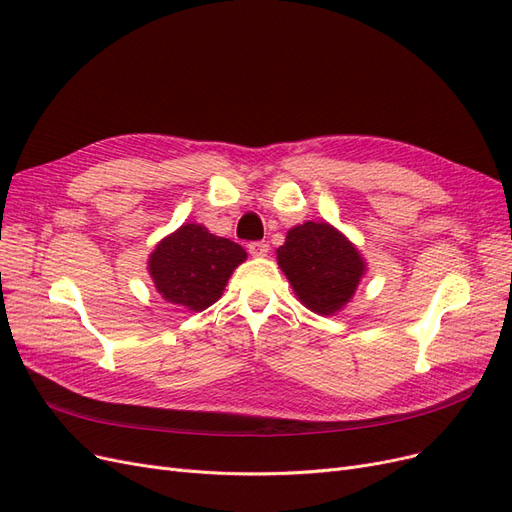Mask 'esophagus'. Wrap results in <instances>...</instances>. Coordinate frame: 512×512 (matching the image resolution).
Listing matches in <instances>:
<instances>
[{
    "mask_svg": "<svg viewBox=\"0 0 512 512\" xmlns=\"http://www.w3.org/2000/svg\"><path fill=\"white\" fill-rule=\"evenodd\" d=\"M247 250H250L252 256H265L269 252V243L267 241H252L247 245Z\"/></svg>",
    "mask_w": 512,
    "mask_h": 512,
    "instance_id": "esophagus-1",
    "label": "esophagus"
}]
</instances>
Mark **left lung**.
Instances as JSON below:
<instances>
[{
	"instance_id": "8db88e82",
	"label": "left lung",
	"mask_w": 512,
	"mask_h": 512,
	"mask_svg": "<svg viewBox=\"0 0 512 512\" xmlns=\"http://www.w3.org/2000/svg\"><path fill=\"white\" fill-rule=\"evenodd\" d=\"M277 262L294 292L312 312L329 316L354 294L365 271L363 258L331 224L305 222L288 230Z\"/></svg>"
}]
</instances>
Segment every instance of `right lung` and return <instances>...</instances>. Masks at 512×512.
<instances>
[{
    "instance_id": "obj_1",
    "label": "right lung",
    "mask_w": 512,
    "mask_h": 512,
    "mask_svg": "<svg viewBox=\"0 0 512 512\" xmlns=\"http://www.w3.org/2000/svg\"><path fill=\"white\" fill-rule=\"evenodd\" d=\"M245 256L239 243L215 237L205 226L183 224L153 250L149 273L166 301L200 312L222 297Z\"/></svg>"
}]
</instances>
